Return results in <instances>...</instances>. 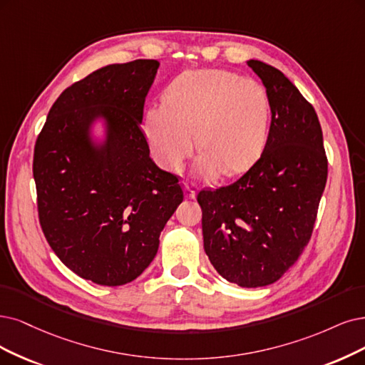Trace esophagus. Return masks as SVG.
Wrapping results in <instances>:
<instances>
[{
    "mask_svg": "<svg viewBox=\"0 0 365 365\" xmlns=\"http://www.w3.org/2000/svg\"><path fill=\"white\" fill-rule=\"evenodd\" d=\"M183 191H185V197H186V198H190V200H194V198L197 197V192L194 191V187H192L191 185H187V183H185V185H183Z\"/></svg>",
    "mask_w": 365,
    "mask_h": 365,
    "instance_id": "obj_1",
    "label": "esophagus"
}]
</instances>
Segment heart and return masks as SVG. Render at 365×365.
Returning a JSON list of instances; mask_svg holds the SVG:
<instances>
[{"instance_id": "obj_1", "label": "heart", "mask_w": 365, "mask_h": 365, "mask_svg": "<svg viewBox=\"0 0 365 365\" xmlns=\"http://www.w3.org/2000/svg\"><path fill=\"white\" fill-rule=\"evenodd\" d=\"M269 121L271 103L257 81L203 69L171 81L164 105L147 111L144 132L153 158L170 173L182 170L197 140L203 153L195 171L210 178L220 168L228 175L250 170L264 150Z\"/></svg>"}]
</instances>
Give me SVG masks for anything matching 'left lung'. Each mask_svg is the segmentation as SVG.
Wrapping results in <instances>:
<instances>
[{
	"mask_svg": "<svg viewBox=\"0 0 365 365\" xmlns=\"http://www.w3.org/2000/svg\"><path fill=\"white\" fill-rule=\"evenodd\" d=\"M247 64L271 103L264 150L239 180L200 191L197 201L213 267L240 287H262L284 275L312 237L328 159L313 105L275 67Z\"/></svg>",
	"mask_w": 365,
	"mask_h": 365,
	"instance_id": "1",
	"label": "left lung"
}]
</instances>
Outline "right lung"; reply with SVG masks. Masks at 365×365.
I'll return each instance as SVG.
<instances>
[{"label": "right lung", "instance_id": "1", "mask_svg": "<svg viewBox=\"0 0 365 365\" xmlns=\"http://www.w3.org/2000/svg\"><path fill=\"white\" fill-rule=\"evenodd\" d=\"M158 67L156 60L110 64L67 87L36 141L33 175L48 244L71 271L101 286L143 274L183 201L178 178L155 164L141 132Z\"/></svg>", "mask_w": 365, "mask_h": 365}]
</instances>
